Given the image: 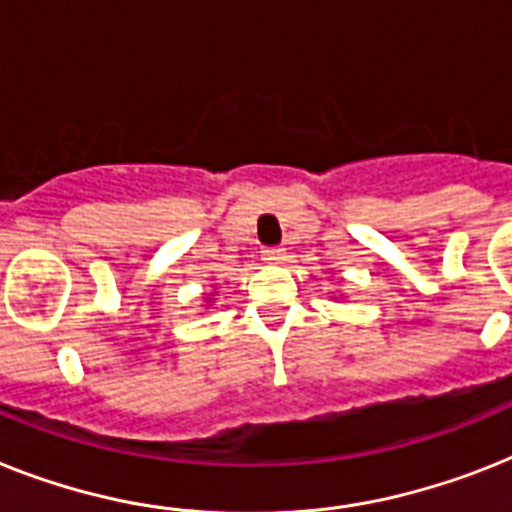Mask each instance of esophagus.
I'll return each instance as SVG.
<instances>
[{
  "mask_svg": "<svg viewBox=\"0 0 512 512\" xmlns=\"http://www.w3.org/2000/svg\"><path fill=\"white\" fill-rule=\"evenodd\" d=\"M261 259H264L266 264H282V261L287 259L285 248H264V251H261Z\"/></svg>",
  "mask_w": 512,
  "mask_h": 512,
  "instance_id": "obj_1",
  "label": "esophagus"
}]
</instances>
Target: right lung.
Returning a JSON list of instances; mask_svg holds the SVG:
<instances>
[{
	"label": "right lung",
	"mask_w": 512,
	"mask_h": 512,
	"mask_svg": "<svg viewBox=\"0 0 512 512\" xmlns=\"http://www.w3.org/2000/svg\"><path fill=\"white\" fill-rule=\"evenodd\" d=\"M214 303H217V293H204V306L211 308Z\"/></svg>",
	"instance_id": "right-lung-1"
}]
</instances>
